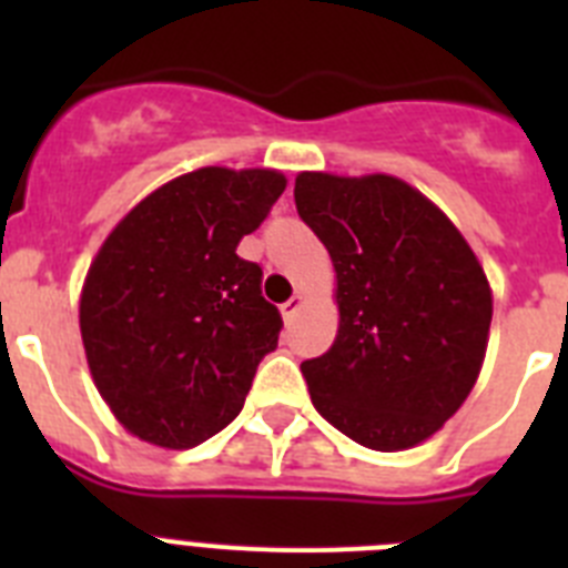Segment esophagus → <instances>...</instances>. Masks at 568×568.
<instances>
[{"mask_svg":"<svg viewBox=\"0 0 568 568\" xmlns=\"http://www.w3.org/2000/svg\"><path fill=\"white\" fill-rule=\"evenodd\" d=\"M301 304H304V298H301V295H293L287 304H281V315H284V321H293L295 313L301 310Z\"/></svg>","mask_w":568,"mask_h":568,"instance_id":"esophagus-1","label":"esophagus"}]
</instances>
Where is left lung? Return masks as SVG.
<instances>
[{
	"label": "left lung",
	"instance_id": "1",
	"mask_svg": "<svg viewBox=\"0 0 568 568\" xmlns=\"http://www.w3.org/2000/svg\"><path fill=\"white\" fill-rule=\"evenodd\" d=\"M295 207L335 270L338 333L301 364L313 406L355 444L433 438L478 381L491 287L449 215L386 173L295 175Z\"/></svg>",
	"mask_w": 568,
	"mask_h": 568
}]
</instances>
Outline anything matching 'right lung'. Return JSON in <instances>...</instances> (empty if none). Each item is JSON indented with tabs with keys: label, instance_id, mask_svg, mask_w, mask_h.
I'll return each instance as SVG.
<instances>
[{
	"label": "right lung",
	"instance_id": "1",
	"mask_svg": "<svg viewBox=\"0 0 568 568\" xmlns=\"http://www.w3.org/2000/svg\"><path fill=\"white\" fill-rule=\"evenodd\" d=\"M287 187L270 168H199L110 230L79 295L84 358L115 420L162 449L204 444L241 413L281 315L235 255Z\"/></svg>",
	"mask_w": 568,
	"mask_h": 568
}]
</instances>
